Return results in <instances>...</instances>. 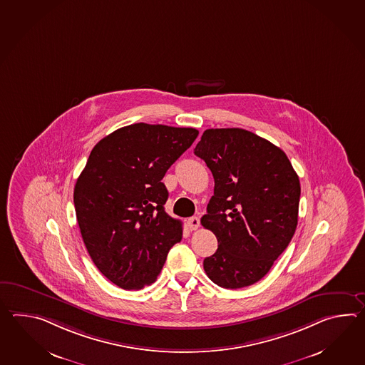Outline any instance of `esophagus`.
Masks as SVG:
<instances>
[{
	"label": "esophagus",
	"mask_w": 365,
	"mask_h": 365,
	"mask_svg": "<svg viewBox=\"0 0 365 365\" xmlns=\"http://www.w3.org/2000/svg\"><path fill=\"white\" fill-rule=\"evenodd\" d=\"M187 225L190 227V230H196L197 227H200V220L199 217H190V219L187 220Z\"/></svg>",
	"instance_id": "obj_1"
}]
</instances>
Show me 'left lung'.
Here are the masks:
<instances>
[{"mask_svg": "<svg viewBox=\"0 0 365 365\" xmlns=\"http://www.w3.org/2000/svg\"><path fill=\"white\" fill-rule=\"evenodd\" d=\"M194 153L215 179L202 225L219 249L204 259V271L227 289L257 283L294 235L299 175L280 148L242 128L204 130Z\"/></svg>", "mask_w": 365, "mask_h": 365, "instance_id": "1", "label": "left lung"}]
</instances>
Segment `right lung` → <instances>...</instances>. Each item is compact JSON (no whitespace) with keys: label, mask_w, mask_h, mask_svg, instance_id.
Here are the masks:
<instances>
[{"label":"right lung","mask_w":365,"mask_h":365,"mask_svg":"<svg viewBox=\"0 0 365 365\" xmlns=\"http://www.w3.org/2000/svg\"><path fill=\"white\" fill-rule=\"evenodd\" d=\"M199 130L136 123L93 148L74 186L82 240L98 269L123 289H141L161 274L182 222L165 212L166 171Z\"/></svg>","instance_id":"1"}]
</instances>
